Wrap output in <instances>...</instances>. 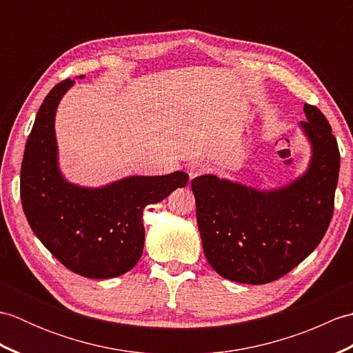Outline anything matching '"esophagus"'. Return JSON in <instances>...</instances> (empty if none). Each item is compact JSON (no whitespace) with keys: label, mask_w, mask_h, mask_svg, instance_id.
I'll use <instances>...</instances> for the list:
<instances>
[{"label":"esophagus","mask_w":353,"mask_h":353,"mask_svg":"<svg viewBox=\"0 0 353 353\" xmlns=\"http://www.w3.org/2000/svg\"><path fill=\"white\" fill-rule=\"evenodd\" d=\"M208 171H209V167H208V165H206L205 162H192V163L190 165V167H188L190 179L203 176V174H206Z\"/></svg>","instance_id":"34e87169"}]
</instances>
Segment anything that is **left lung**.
Segmentation results:
<instances>
[{
  "label": "left lung",
  "instance_id": "obj_1",
  "mask_svg": "<svg viewBox=\"0 0 353 353\" xmlns=\"http://www.w3.org/2000/svg\"><path fill=\"white\" fill-rule=\"evenodd\" d=\"M301 125L312 157L285 188L259 191L216 176L192 179L205 256L220 276L268 283L290 273L323 239L334 214L340 152L326 117L305 103Z\"/></svg>",
  "mask_w": 353,
  "mask_h": 353
}]
</instances>
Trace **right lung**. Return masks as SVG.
Instances as JSON below:
<instances>
[{"instance_id":"1","label":"right lung","mask_w":353,"mask_h":353,"mask_svg":"<svg viewBox=\"0 0 353 353\" xmlns=\"http://www.w3.org/2000/svg\"><path fill=\"white\" fill-rule=\"evenodd\" d=\"M72 83H57L37 110L21 165L22 209L34 235L66 268L109 279L129 272L141 258L144 208L183 188L188 174L132 176L95 190L66 182L57 167L54 117Z\"/></svg>"}]
</instances>
